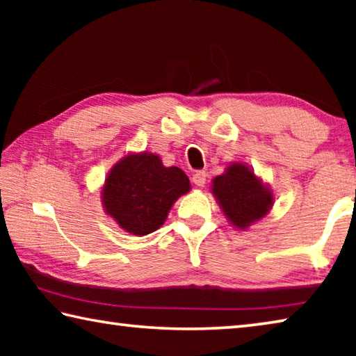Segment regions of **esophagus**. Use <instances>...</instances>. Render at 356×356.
<instances>
[{
    "mask_svg": "<svg viewBox=\"0 0 356 356\" xmlns=\"http://www.w3.org/2000/svg\"><path fill=\"white\" fill-rule=\"evenodd\" d=\"M193 184L197 185V186H204L206 185V180H207V172L206 171H196L193 174Z\"/></svg>",
    "mask_w": 356,
    "mask_h": 356,
    "instance_id": "esophagus-1",
    "label": "esophagus"
}]
</instances>
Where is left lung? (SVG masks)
I'll list each match as a JSON object with an SVG mask.
<instances>
[{"mask_svg":"<svg viewBox=\"0 0 356 356\" xmlns=\"http://www.w3.org/2000/svg\"><path fill=\"white\" fill-rule=\"evenodd\" d=\"M212 191L229 221L240 229L261 220L273 201L272 193L254 172L238 163L231 165L222 176L213 179Z\"/></svg>","mask_w":356,"mask_h":356,"instance_id":"obj_1","label":"left lung"}]
</instances>
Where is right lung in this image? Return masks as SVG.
Wrapping results in <instances>:
<instances>
[{
	"mask_svg": "<svg viewBox=\"0 0 356 356\" xmlns=\"http://www.w3.org/2000/svg\"><path fill=\"white\" fill-rule=\"evenodd\" d=\"M190 180L177 166L165 168L154 154L129 155L113 168L104 188V204L118 225L135 236L159 229Z\"/></svg>",
	"mask_w": 356,
	"mask_h": 356,
	"instance_id": "obj_1",
	"label": "right lung"
}]
</instances>
